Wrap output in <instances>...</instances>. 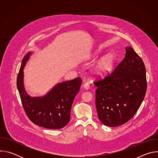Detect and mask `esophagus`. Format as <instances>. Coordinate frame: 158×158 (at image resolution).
I'll list each match as a JSON object with an SVG mask.
<instances>
[{"mask_svg": "<svg viewBox=\"0 0 158 158\" xmlns=\"http://www.w3.org/2000/svg\"><path fill=\"white\" fill-rule=\"evenodd\" d=\"M83 87H84V89L85 90H88V89H89L90 86H89V84H88V83H85V84H84Z\"/></svg>", "mask_w": 158, "mask_h": 158, "instance_id": "34e87169", "label": "esophagus"}]
</instances>
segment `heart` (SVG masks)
<instances>
[{
    "mask_svg": "<svg viewBox=\"0 0 158 158\" xmlns=\"http://www.w3.org/2000/svg\"><path fill=\"white\" fill-rule=\"evenodd\" d=\"M99 54V51H96L92 56L96 58ZM114 61V57L112 54H109L104 56L94 67L93 69L94 76L96 78L103 79L109 76L113 71Z\"/></svg>",
    "mask_w": 158,
    "mask_h": 158,
    "instance_id": "obj_1",
    "label": "heart"
}]
</instances>
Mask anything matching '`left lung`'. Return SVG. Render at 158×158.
Wrapping results in <instances>:
<instances>
[{"label": "left lung", "mask_w": 158, "mask_h": 158, "mask_svg": "<svg viewBox=\"0 0 158 158\" xmlns=\"http://www.w3.org/2000/svg\"><path fill=\"white\" fill-rule=\"evenodd\" d=\"M124 59L109 76L94 82L96 106L104 125L116 127L130 120L144 100L146 89L144 64L138 54L126 47Z\"/></svg>", "instance_id": "obj_1"}]
</instances>
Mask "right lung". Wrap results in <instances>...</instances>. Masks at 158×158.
Instances as JSON below:
<instances>
[{
	"instance_id": "add662e5",
	"label": "right lung",
	"mask_w": 158,
	"mask_h": 158,
	"mask_svg": "<svg viewBox=\"0 0 158 158\" xmlns=\"http://www.w3.org/2000/svg\"><path fill=\"white\" fill-rule=\"evenodd\" d=\"M32 52H29L22 61L17 79V87L26 113L35 124L48 129H59L70 121L71 109L78 93L82 80H73L57 84L41 97H31L24 84V69Z\"/></svg>"
}]
</instances>
